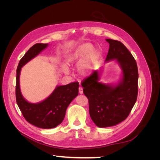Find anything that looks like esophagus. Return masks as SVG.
I'll return each instance as SVG.
<instances>
[{"label":"esophagus","mask_w":160,"mask_h":160,"mask_svg":"<svg viewBox=\"0 0 160 160\" xmlns=\"http://www.w3.org/2000/svg\"><path fill=\"white\" fill-rule=\"evenodd\" d=\"M79 92L80 94H83V88H82V87H79Z\"/></svg>","instance_id":"obj_1"}]
</instances>
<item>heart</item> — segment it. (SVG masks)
Instances as JSON below:
<instances>
[{"label": "heart", "mask_w": 160, "mask_h": 160, "mask_svg": "<svg viewBox=\"0 0 160 160\" xmlns=\"http://www.w3.org/2000/svg\"><path fill=\"white\" fill-rule=\"evenodd\" d=\"M93 47L90 43H85L72 52L67 57V63L71 65L81 61L77 67L79 73L82 76H88L95 69L98 65L99 54L98 51H92ZM62 70L67 73L68 69L66 67H62Z\"/></svg>", "instance_id": "obj_1"}]
</instances>
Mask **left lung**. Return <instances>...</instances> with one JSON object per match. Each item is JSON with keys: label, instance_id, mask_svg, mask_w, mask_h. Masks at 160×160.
<instances>
[{"label": "left lung", "instance_id": "left-lung-1", "mask_svg": "<svg viewBox=\"0 0 160 160\" xmlns=\"http://www.w3.org/2000/svg\"><path fill=\"white\" fill-rule=\"evenodd\" d=\"M109 49L106 61L116 59L122 70V79L116 85L99 82L98 71L81 82L83 93L89 101V114L99 128L111 127L126 119L137 100L138 69L136 61L119 41L106 39Z\"/></svg>", "mask_w": 160, "mask_h": 160}]
</instances>
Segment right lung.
Segmentation results:
<instances>
[{
	"mask_svg": "<svg viewBox=\"0 0 160 160\" xmlns=\"http://www.w3.org/2000/svg\"><path fill=\"white\" fill-rule=\"evenodd\" d=\"M48 44L37 43L32 46L19 61L17 69L16 101L23 117L36 127L51 129L57 127L63 121L67 107L78 95L79 83L57 86L50 96L38 103L28 102L22 97L19 84V77L22 66L47 48Z\"/></svg>",
	"mask_w": 160,
	"mask_h": 160,
	"instance_id": "add662e5",
	"label": "right lung"
}]
</instances>
